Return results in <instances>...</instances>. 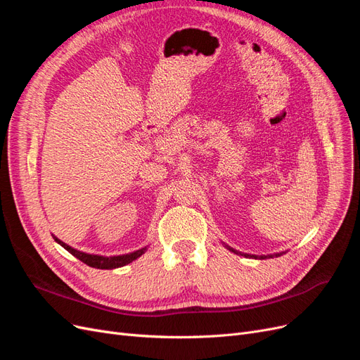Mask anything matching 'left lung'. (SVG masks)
<instances>
[{
	"instance_id": "8db88e82",
	"label": "left lung",
	"mask_w": 360,
	"mask_h": 360,
	"mask_svg": "<svg viewBox=\"0 0 360 360\" xmlns=\"http://www.w3.org/2000/svg\"><path fill=\"white\" fill-rule=\"evenodd\" d=\"M225 245V243H224ZM225 248L226 249H230L231 252H234V254H237V255H243V257H250V258H259V259H266V258H274V257H281V255H284L285 252H276V254H269V255H249V254H243V252H240V250H236L234 248H231V246H228V245H225Z\"/></svg>"
}]
</instances>
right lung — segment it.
Here are the masks:
<instances>
[{"label":"right lung","mask_w":360,"mask_h":360,"mask_svg":"<svg viewBox=\"0 0 360 360\" xmlns=\"http://www.w3.org/2000/svg\"><path fill=\"white\" fill-rule=\"evenodd\" d=\"M53 240H56L60 246H63L66 250H69V252L76 257L78 259H81L82 263H85L86 266L90 267H94V269H117V267H123L129 263H132V261H135L136 258H139L143 254L147 252L148 249V245L141 248L138 250H134V252H129V254H123V255H112V257H105V255H97V254H86V252H82V250H78L75 249L72 246H69L68 243L61 242L60 238H57L56 236H52Z\"/></svg>","instance_id":"add662e5"}]
</instances>
